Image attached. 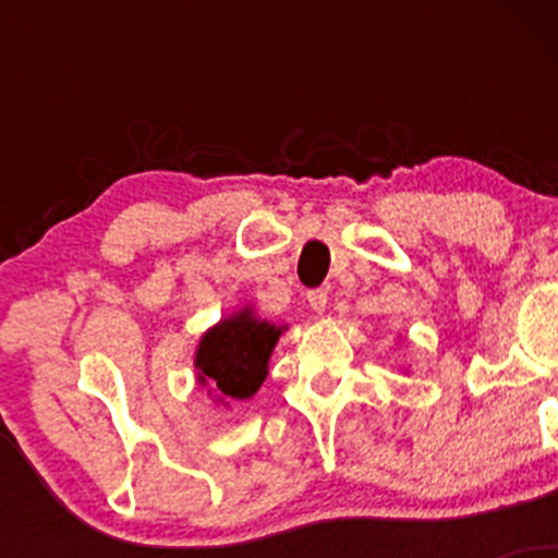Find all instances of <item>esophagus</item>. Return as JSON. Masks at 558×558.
<instances>
[{"instance_id":"1","label":"esophagus","mask_w":558,"mask_h":558,"mask_svg":"<svg viewBox=\"0 0 558 558\" xmlns=\"http://www.w3.org/2000/svg\"><path fill=\"white\" fill-rule=\"evenodd\" d=\"M306 301H310V306L315 312H325V306H328V291L325 288H315V291L306 293Z\"/></svg>"}]
</instances>
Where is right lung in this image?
Wrapping results in <instances>:
<instances>
[{"label":"right lung","instance_id":"obj_1","mask_svg":"<svg viewBox=\"0 0 558 558\" xmlns=\"http://www.w3.org/2000/svg\"><path fill=\"white\" fill-rule=\"evenodd\" d=\"M280 332L283 330L265 319H254L248 310L222 319L198 343V383L222 399L243 401L254 396L267 377V360Z\"/></svg>","mask_w":558,"mask_h":558}]
</instances>
